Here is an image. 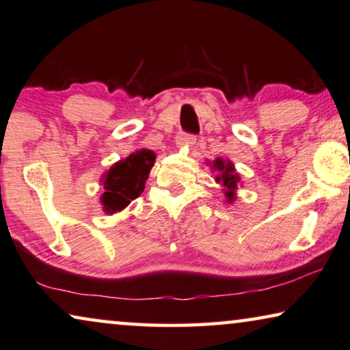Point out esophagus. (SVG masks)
I'll list each match as a JSON object with an SVG mask.
<instances>
[{
  "label": "esophagus",
  "mask_w": 350,
  "mask_h": 350,
  "mask_svg": "<svg viewBox=\"0 0 350 350\" xmlns=\"http://www.w3.org/2000/svg\"><path fill=\"white\" fill-rule=\"evenodd\" d=\"M176 145L178 146H191L196 144V135L192 134H186V133H178V135H176Z\"/></svg>",
  "instance_id": "1"
}]
</instances>
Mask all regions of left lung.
Masks as SVG:
<instances>
[{
    "mask_svg": "<svg viewBox=\"0 0 350 350\" xmlns=\"http://www.w3.org/2000/svg\"><path fill=\"white\" fill-rule=\"evenodd\" d=\"M211 165H213L211 169L217 172L215 180L224 187L222 191H224L227 204H232V202L235 200V191H237V185L240 183V175L237 174L234 164H232L229 159L217 158Z\"/></svg>",
    "mask_w": 350,
    "mask_h": 350,
    "instance_id": "obj_1",
    "label": "left lung"
}]
</instances>
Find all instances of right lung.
Returning a JSON list of instances; mask_svg holds the SVG:
<instances>
[{"label":"right lung","mask_w":350,"mask_h":350,"mask_svg":"<svg viewBox=\"0 0 350 350\" xmlns=\"http://www.w3.org/2000/svg\"><path fill=\"white\" fill-rule=\"evenodd\" d=\"M156 154L151 150H139L128 158L115 163L103 176L104 194L100 196L103 210L107 215L121 211L145 189V181L154 164Z\"/></svg>","instance_id":"add662e5"}]
</instances>
